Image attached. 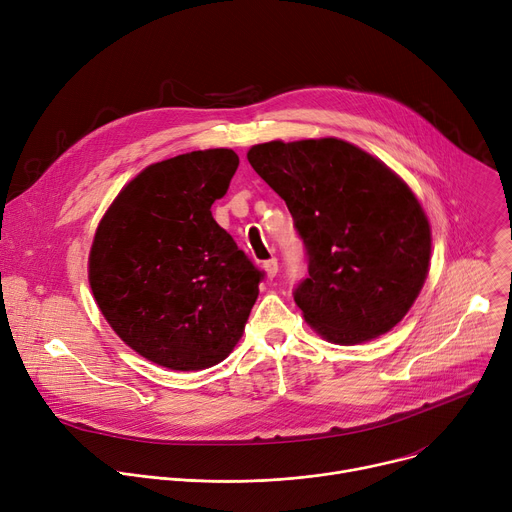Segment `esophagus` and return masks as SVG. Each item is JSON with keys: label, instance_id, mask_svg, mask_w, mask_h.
<instances>
[{"label": "esophagus", "instance_id": "obj_1", "mask_svg": "<svg viewBox=\"0 0 512 512\" xmlns=\"http://www.w3.org/2000/svg\"><path fill=\"white\" fill-rule=\"evenodd\" d=\"M264 270H266V276L268 278H274L276 272H278V260L276 258H270L264 262Z\"/></svg>", "mask_w": 512, "mask_h": 512}]
</instances>
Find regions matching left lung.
<instances>
[{
    "label": "left lung",
    "instance_id": "obj_1",
    "mask_svg": "<svg viewBox=\"0 0 512 512\" xmlns=\"http://www.w3.org/2000/svg\"><path fill=\"white\" fill-rule=\"evenodd\" d=\"M248 160L285 199L305 244L309 278L293 293L305 321L339 346L390 331L419 297L431 258V227L407 183L337 138L256 144Z\"/></svg>",
    "mask_w": 512,
    "mask_h": 512
}]
</instances>
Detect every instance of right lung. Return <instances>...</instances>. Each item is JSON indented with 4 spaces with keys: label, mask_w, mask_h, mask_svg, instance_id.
<instances>
[{
    "label": "right lung",
    "mask_w": 512,
    "mask_h": 512,
    "mask_svg": "<svg viewBox=\"0 0 512 512\" xmlns=\"http://www.w3.org/2000/svg\"><path fill=\"white\" fill-rule=\"evenodd\" d=\"M240 164L230 148L146 166L97 225L89 285L124 342L170 370H203L240 342L264 276L211 215Z\"/></svg>",
    "instance_id": "obj_1"
}]
</instances>
